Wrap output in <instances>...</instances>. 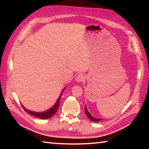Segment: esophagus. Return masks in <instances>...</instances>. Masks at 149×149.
I'll list each match as a JSON object with an SVG mask.
<instances>
[{
    "label": "esophagus",
    "mask_w": 149,
    "mask_h": 149,
    "mask_svg": "<svg viewBox=\"0 0 149 149\" xmlns=\"http://www.w3.org/2000/svg\"><path fill=\"white\" fill-rule=\"evenodd\" d=\"M84 79V75L81 74H78L76 76V77H75V81L77 83H80L83 81Z\"/></svg>",
    "instance_id": "obj_1"
}]
</instances>
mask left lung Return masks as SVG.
<instances>
[{"mask_svg": "<svg viewBox=\"0 0 149 149\" xmlns=\"http://www.w3.org/2000/svg\"><path fill=\"white\" fill-rule=\"evenodd\" d=\"M85 114H86V115L87 116V117L89 118L91 120L93 121V122H99V121L102 120V119H100V118H96L95 117H93V116L89 112V111H88L86 106H85Z\"/></svg>", "mask_w": 149, "mask_h": 149, "instance_id": "8db88e82", "label": "left lung"}]
</instances>
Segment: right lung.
I'll use <instances>...</instances> for the list:
<instances>
[{"label":"right lung","instance_id":"obj_1","mask_svg":"<svg viewBox=\"0 0 149 149\" xmlns=\"http://www.w3.org/2000/svg\"><path fill=\"white\" fill-rule=\"evenodd\" d=\"M64 88V89H65ZM64 89L62 90V93H60V97H58V99H57L56 103H55L53 107H51L50 108H49V110H47V111H44V112H33V111H31V110H27V108H25L23 105L22 104V107L24 109V110L27 112V113H29L32 116H34L35 117H37L40 118V119H48V118H51L52 116L54 114H56V112H57L58 109V107H59V104H60V97H61V95L62 94L63 91H64Z\"/></svg>","mask_w":149,"mask_h":149}]
</instances>
